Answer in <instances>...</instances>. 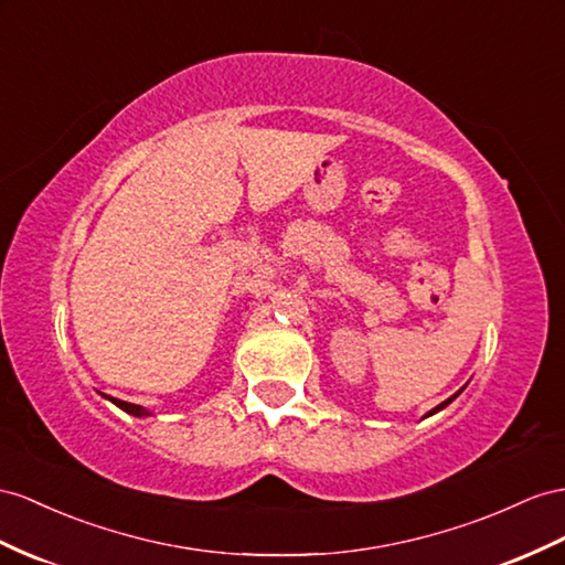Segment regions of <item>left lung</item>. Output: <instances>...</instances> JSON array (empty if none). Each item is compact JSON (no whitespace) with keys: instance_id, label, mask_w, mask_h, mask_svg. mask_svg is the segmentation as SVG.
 <instances>
[{"instance_id":"left-lung-1","label":"left lung","mask_w":565,"mask_h":565,"mask_svg":"<svg viewBox=\"0 0 565 565\" xmlns=\"http://www.w3.org/2000/svg\"><path fill=\"white\" fill-rule=\"evenodd\" d=\"M456 396H458V394H456ZM456 396H451V398H446V401H444V403H441V406H437V408H434V411H431V413H437V411H441V408H446V406H448V403H451V401H454V398H456ZM431 413H427V415H431Z\"/></svg>"}]
</instances>
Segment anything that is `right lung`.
<instances>
[{"label": "right lung", "mask_w": 565, "mask_h": 565, "mask_svg": "<svg viewBox=\"0 0 565 565\" xmlns=\"http://www.w3.org/2000/svg\"><path fill=\"white\" fill-rule=\"evenodd\" d=\"M114 403H117V406H119L121 411H126V413H131V415H136V417H142V415H150V413H148V411H145V408L136 406V403H126V401H119V398H114Z\"/></svg>", "instance_id": "right-lung-1"}]
</instances>
